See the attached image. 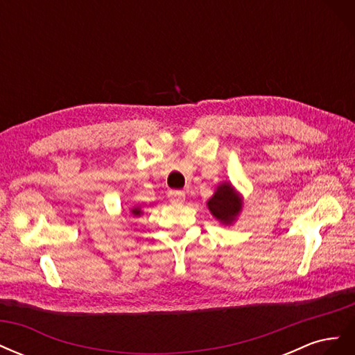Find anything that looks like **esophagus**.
Returning <instances> with one entry per match:
<instances>
[{"label": "esophagus", "instance_id": "obj_1", "mask_svg": "<svg viewBox=\"0 0 355 355\" xmlns=\"http://www.w3.org/2000/svg\"><path fill=\"white\" fill-rule=\"evenodd\" d=\"M168 200L171 202H182L185 200L184 191H168Z\"/></svg>", "mask_w": 355, "mask_h": 355}]
</instances>
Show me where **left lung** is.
Returning <instances> with one entry per match:
<instances>
[{
  "instance_id": "obj_1",
  "label": "left lung",
  "mask_w": 355,
  "mask_h": 355,
  "mask_svg": "<svg viewBox=\"0 0 355 355\" xmlns=\"http://www.w3.org/2000/svg\"><path fill=\"white\" fill-rule=\"evenodd\" d=\"M207 206L214 218L223 223H231L241 210V198L230 184H222L209 200Z\"/></svg>"
}]
</instances>
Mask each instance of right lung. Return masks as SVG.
Here are the masks:
<instances>
[{
    "mask_svg": "<svg viewBox=\"0 0 355 355\" xmlns=\"http://www.w3.org/2000/svg\"><path fill=\"white\" fill-rule=\"evenodd\" d=\"M132 213H133V214H141L142 211H141V209H133Z\"/></svg>",
    "mask_w": 355,
    "mask_h": 355,
    "instance_id": "add662e5",
    "label": "right lung"
}]
</instances>
